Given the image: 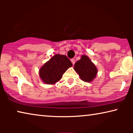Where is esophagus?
Here are the masks:
<instances>
[{
    "label": "esophagus",
    "mask_w": 133,
    "mask_h": 133,
    "mask_svg": "<svg viewBox=\"0 0 133 133\" xmlns=\"http://www.w3.org/2000/svg\"><path fill=\"white\" fill-rule=\"evenodd\" d=\"M71 62H72V65H74V63H75V60H74V59H71Z\"/></svg>",
    "instance_id": "34e87169"
}]
</instances>
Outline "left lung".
Segmentation results:
<instances>
[{"label": "left lung", "mask_w": 133, "mask_h": 133, "mask_svg": "<svg viewBox=\"0 0 133 133\" xmlns=\"http://www.w3.org/2000/svg\"><path fill=\"white\" fill-rule=\"evenodd\" d=\"M74 70L79 74L82 81L85 82H91L97 74V69L90 58L86 55H82L81 59L76 62Z\"/></svg>", "instance_id": "obj_1"}]
</instances>
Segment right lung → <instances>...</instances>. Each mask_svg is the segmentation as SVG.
<instances>
[{"instance_id":"add662e5","label":"right lung","mask_w":133,"mask_h":133,"mask_svg":"<svg viewBox=\"0 0 133 133\" xmlns=\"http://www.w3.org/2000/svg\"><path fill=\"white\" fill-rule=\"evenodd\" d=\"M72 66V63L66 56L55 54L39 69V77L46 84H55Z\"/></svg>"}]
</instances>
